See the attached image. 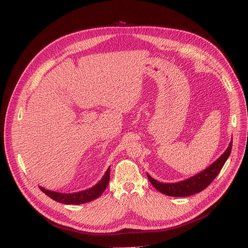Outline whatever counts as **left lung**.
Returning <instances> with one entry per match:
<instances>
[{
	"instance_id": "8db88e82",
	"label": "left lung",
	"mask_w": 248,
	"mask_h": 248,
	"mask_svg": "<svg viewBox=\"0 0 248 248\" xmlns=\"http://www.w3.org/2000/svg\"><path fill=\"white\" fill-rule=\"evenodd\" d=\"M232 145V141H231L229 147L224 152V154L220 157H218L217 160H215L210 167L187 180L177 183H160L152 178L147 173L148 179L158 192L170 197H189L198 194L204 190L221 171L226 160L231 154Z\"/></svg>"
}]
</instances>
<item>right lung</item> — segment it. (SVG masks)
<instances>
[{"mask_svg":"<svg viewBox=\"0 0 248 248\" xmlns=\"http://www.w3.org/2000/svg\"><path fill=\"white\" fill-rule=\"evenodd\" d=\"M109 180H110V168L107 170L102 179L95 186L85 191L72 193V194H63V193L48 191L43 187H40V189L43 193H45L47 197H49L55 202H58L64 204H81L99 198L102 195V193L105 191L106 187L108 186Z\"/></svg>","mask_w":248,"mask_h":248,"instance_id":"right-lung-1","label":"right lung"}]
</instances>
